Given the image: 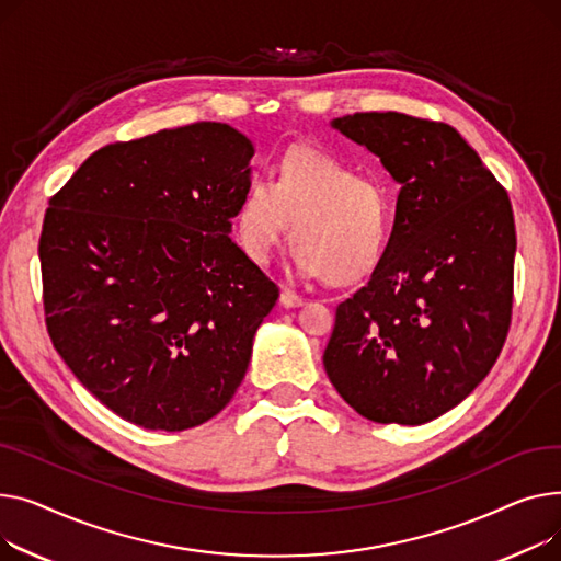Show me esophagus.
<instances>
[{"label": "esophagus", "mask_w": 561, "mask_h": 561, "mask_svg": "<svg viewBox=\"0 0 561 561\" xmlns=\"http://www.w3.org/2000/svg\"><path fill=\"white\" fill-rule=\"evenodd\" d=\"M278 301H280V306H283V308H299V306H304V299H301V296H299V294H294L291 289H283Z\"/></svg>", "instance_id": "obj_1"}]
</instances>
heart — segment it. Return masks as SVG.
I'll return each instance as SVG.
<instances>
[{
	"label": "heart",
	"instance_id": "1",
	"mask_svg": "<svg viewBox=\"0 0 561 561\" xmlns=\"http://www.w3.org/2000/svg\"><path fill=\"white\" fill-rule=\"evenodd\" d=\"M291 221V262L301 276L351 285L369 276L389 242L385 190L314 147L287 149L270 176H253L236 228L244 253L267 265Z\"/></svg>",
	"mask_w": 561,
	"mask_h": 561
}]
</instances>
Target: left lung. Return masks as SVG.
<instances>
[{"mask_svg":"<svg viewBox=\"0 0 561 561\" xmlns=\"http://www.w3.org/2000/svg\"><path fill=\"white\" fill-rule=\"evenodd\" d=\"M401 185L369 283L337 306L323 367L376 423L421 425L462 403L499 359L512 319L510 196L457 130L403 113L331 122Z\"/></svg>","mask_w":561,"mask_h":561,"instance_id":"1","label":"left lung"}]
</instances>
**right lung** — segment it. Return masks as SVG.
I'll use <instances>...</instances> for the list:
<instances>
[{
	"label": "right lung",
	"instance_id": "1",
	"mask_svg": "<svg viewBox=\"0 0 561 561\" xmlns=\"http://www.w3.org/2000/svg\"><path fill=\"white\" fill-rule=\"evenodd\" d=\"M253 145L196 122L94 151L51 199L38 244L47 331L92 397L176 433L238 391L278 287L228 236Z\"/></svg>",
	"mask_w": 561,
	"mask_h": 561
}]
</instances>
